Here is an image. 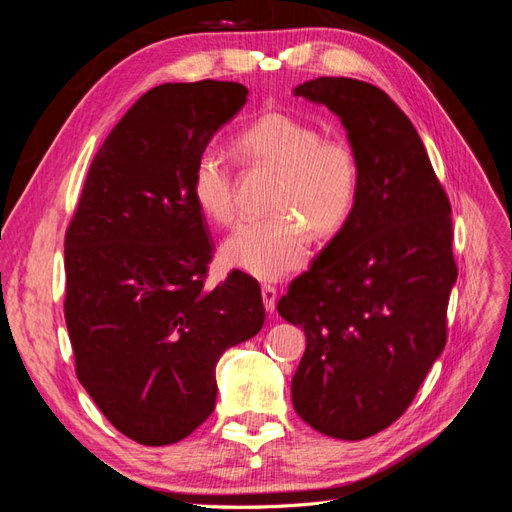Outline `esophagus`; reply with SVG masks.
Here are the masks:
<instances>
[{"label":"esophagus","instance_id":"esophagus-1","mask_svg":"<svg viewBox=\"0 0 512 512\" xmlns=\"http://www.w3.org/2000/svg\"><path fill=\"white\" fill-rule=\"evenodd\" d=\"M260 294H262V303H265V309L269 314L275 312V301H277V290L273 286H262L260 288Z\"/></svg>","mask_w":512,"mask_h":512}]
</instances>
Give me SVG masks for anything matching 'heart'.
<instances>
[{
	"label": "heart",
	"mask_w": 512,
	"mask_h": 512,
	"mask_svg": "<svg viewBox=\"0 0 512 512\" xmlns=\"http://www.w3.org/2000/svg\"><path fill=\"white\" fill-rule=\"evenodd\" d=\"M235 151L271 168L277 183L269 220H243L222 241L220 258L258 280H280L309 256V230L331 239L342 230L361 190V164L350 143L322 138L301 117L273 111L241 130ZM192 196L209 220L226 224L235 215V177L218 149H203L192 168Z\"/></svg>",
	"instance_id": "obj_1"
}]
</instances>
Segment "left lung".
Returning <instances> with one entry per match:
<instances>
[{"mask_svg": "<svg viewBox=\"0 0 512 512\" xmlns=\"http://www.w3.org/2000/svg\"><path fill=\"white\" fill-rule=\"evenodd\" d=\"M294 96L342 119L361 190L348 224L277 303L307 339L292 406L324 436L363 440L406 412L444 350L457 282L451 203L412 121L382 89L320 76Z\"/></svg>", "mask_w": 512, "mask_h": 512, "instance_id": "obj_1", "label": "left lung"}]
</instances>
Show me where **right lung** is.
<instances>
[{"label": "right lung", "mask_w": 512, "mask_h": 512, "mask_svg": "<svg viewBox=\"0 0 512 512\" xmlns=\"http://www.w3.org/2000/svg\"><path fill=\"white\" fill-rule=\"evenodd\" d=\"M247 102L230 81L149 89L106 136L66 232V327L76 376L115 429L173 444L215 408V365L265 322L241 271L205 288L213 243L192 168Z\"/></svg>", "instance_id": "obj_1"}]
</instances>
